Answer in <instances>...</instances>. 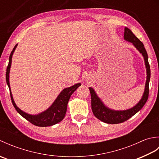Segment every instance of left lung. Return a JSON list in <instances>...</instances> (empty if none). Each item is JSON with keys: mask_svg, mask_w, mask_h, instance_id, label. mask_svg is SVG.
Masks as SVG:
<instances>
[{"mask_svg": "<svg viewBox=\"0 0 159 159\" xmlns=\"http://www.w3.org/2000/svg\"><path fill=\"white\" fill-rule=\"evenodd\" d=\"M124 39L128 42L133 43L135 48L142 54L144 58L147 70V80L146 83V87L142 98L134 107L126 111H114L107 108L100 100L95 91L92 87H89L92 98V112L96 117L103 122L111 124L122 123L124 121L130 119L134 114L142 109L144 104L147 102L148 96H149V83L150 79V67L148 63V57L146 50L145 48L143 43L133 34L129 29H124Z\"/></svg>", "mask_w": 159, "mask_h": 159, "instance_id": "left-lung-1", "label": "left lung"}]
</instances>
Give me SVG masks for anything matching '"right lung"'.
<instances>
[{"label":"right lung","instance_id":"obj_1","mask_svg":"<svg viewBox=\"0 0 159 159\" xmlns=\"http://www.w3.org/2000/svg\"><path fill=\"white\" fill-rule=\"evenodd\" d=\"M18 44H16L13 50L11 51V54L9 56V64L7 67V72H6V81L7 83V85L9 88L10 91V96H11V102L13 107H15L16 110L17 111L20 116H22L24 118H25L26 120H28L29 122H31L33 125L37 126H41V127H46V126H52L54 124H56L59 123V121H61L64 117L66 116V111H67V106L68 101L70 100V98L71 95L75 92L76 89L80 86V83H77L72 87H68V88L64 89L60 93L58 97L57 98L55 102L50 106L46 111H43V112L39 113L37 116H32V115H29L28 113H26L22 110H20L19 108L16 106L14 101H13L12 94L11 92V89H10V85H9V71L10 67H11V58L13 53L16 48Z\"/></svg>","mask_w":159,"mask_h":159}]
</instances>
